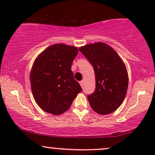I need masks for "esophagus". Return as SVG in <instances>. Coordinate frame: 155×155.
<instances>
[{"label":"esophagus","instance_id":"esophagus-1","mask_svg":"<svg viewBox=\"0 0 155 155\" xmlns=\"http://www.w3.org/2000/svg\"><path fill=\"white\" fill-rule=\"evenodd\" d=\"M79 84H80V85H81V87H83L84 84V80H81V81H79Z\"/></svg>","mask_w":155,"mask_h":155}]
</instances>
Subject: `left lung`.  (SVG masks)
I'll return each mask as SVG.
<instances>
[{
  "label": "left lung",
  "mask_w": 155,
  "mask_h": 155,
  "mask_svg": "<svg viewBox=\"0 0 155 155\" xmlns=\"http://www.w3.org/2000/svg\"><path fill=\"white\" fill-rule=\"evenodd\" d=\"M79 51L93 66L95 90L87 96L92 109L106 115L121 106L127 93L128 74L123 60L111 47L104 42L83 46Z\"/></svg>",
  "instance_id": "8db88e82"
}]
</instances>
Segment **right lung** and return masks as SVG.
<instances>
[{
  "mask_svg": "<svg viewBox=\"0 0 155 155\" xmlns=\"http://www.w3.org/2000/svg\"><path fill=\"white\" fill-rule=\"evenodd\" d=\"M78 48L54 44L46 48L35 58L30 73L34 100L44 111L60 115L69 109L78 93L79 84L71 71Z\"/></svg>",
  "mask_w": 155,
  "mask_h": 155,
  "instance_id": "obj_1",
  "label": "right lung"
}]
</instances>
